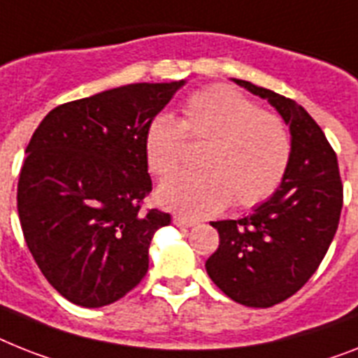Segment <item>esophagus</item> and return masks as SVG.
Returning <instances> with one entry per match:
<instances>
[{"mask_svg": "<svg viewBox=\"0 0 358 358\" xmlns=\"http://www.w3.org/2000/svg\"><path fill=\"white\" fill-rule=\"evenodd\" d=\"M173 225L181 227V229H188V227L196 225V221L188 220V217H182V215H173Z\"/></svg>", "mask_w": 358, "mask_h": 358, "instance_id": "1", "label": "esophagus"}]
</instances>
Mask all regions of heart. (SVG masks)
Masks as SVG:
<instances>
[{"mask_svg":"<svg viewBox=\"0 0 358 358\" xmlns=\"http://www.w3.org/2000/svg\"><path fill=\"white\" fill-rule=\"evenodd\" d=\"M182 138L205 141L197 153L201 170L177 176L157 190L170 210L203 217L225 208L258 205L276 192L287 172L291 138L276 115L230 85H212L190 94L181 117L157 113L143 135L146 164L166 179L181 166Z\"/></svg>","mask_w":358,"mask_h":358,"instance_id":"b5f03b06","label":"heart"}]
</instances>
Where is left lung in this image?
I'll list each match as a JSON object with an SVG mask.
<instances>
[{
    "instance_id": "left-lung-1",
    "label": "left lung",
    "mask_w": 358,
    "mask_h": 358,
    "mask_svg": "<svg viewBox=\"0 0 358 358\" xmlns=\"http://www.w3.org/2000/svg\"><path fill=\"white\" fill-rule=\"evenodd\" d=\"M234 82L273 106L291 131V157L278 190L241 220L212 221L220 247L206 259L212 282L234 302L271 307L311 278L338 229L342 181L331 144L294 100Z\"/></svg>"
}]
</instances>
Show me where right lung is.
I'll use <instances>...</instances> for the list:
<instances>
[{
    "mask_svg": "<svg viewBox=\"0 0 358 358\" xmlns=\"http://www.w3.org/2000/svg\"><path fill=\"white\" fill-rule=\"evenodd\" d=\"M182 85L144 82L73 100L32 133L17 215L32 258L69 302L109 306L146 276L153 234L172 217L141 208L152 192L143 135Z\"/></svg>",
    "mask_w": 358,
    "mask_h": 358,
    "instance_id": "obj_1",
    "label": "right lung"
}]
</instances>
